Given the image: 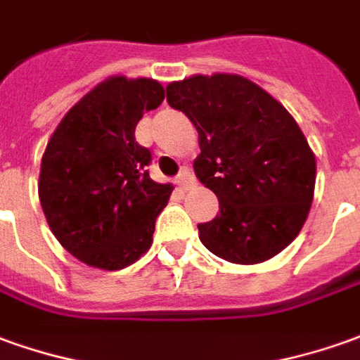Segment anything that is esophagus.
<instances>
[{"instance_id":"obj_1","label":"esophagus","mask_w":360,"mask_h":360,"mask_svg":"<svg viewBox=\"0 0 360 360\" xmlns=\"http://www.w3.org/2000/svg\"><path fill=\"white\" fill-rule=\"evenodd\" d=\"M176 184H178V188H182V190H188L190 186L194 184V176L190 174L188 168H184V170L178 174V178H176Z\"/></svg>"}]
</instances>
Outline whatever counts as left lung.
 Instances as JSON below:
<instances>
[{"instance_id":"left-lung-1","label":"left lung","mask_w":360,"mask_h":360,"mask_svg":"<svg viewBox=\"0 0 360 360\" xmlns=\"http://www.w3.org/2000/svg\"><path fill=\"white\" fill-rule=\"evenodd\" d=\"M166 100L198 129L195 176L219 200V213L198 225L205 249L235 264L284 251L308 219L316 188V156L296 119L239 74L170 82Z\"/></svg>"}]
</instances>
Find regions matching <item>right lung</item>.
<instances>
[{"instance_id":"1","label":"right lung","mask_w":360,"mask_h":360,"mask_svg":"<svg viewBox=\"0 0 360 360\" xmlns=\"http://www.w3.org/2000/svg\"><path fill=\"white\" fill-rule=\"evenodd\" d=\"M165 100L153 78L111 76L62 117L44 148L39 200L62 247L88 266L121 270L150 249L174 186L150 180L135 141L145 111Z\"/></svg>"}]
</instances>
